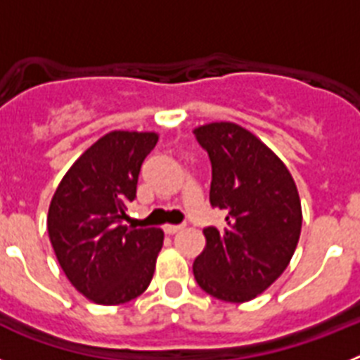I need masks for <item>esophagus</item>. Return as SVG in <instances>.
Segmentation results:
<instances>
[{
    "label": "esophagus",
    "instance_id": "1",
    "mask_svg": "<svg viewBox=\"0 0 360 360\" xmlns=\"http://www.w3.org/2000/svg\"><path fill=\"white\" fill-rule=\"evenodd\" d=\"M182 229H184V225H165L164 232L165 234H176V232H180Z\"/></svg>",
    "mask_w": 360,
    "mask_h": 360
}]
</instances>
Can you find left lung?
<instances>
[{
  "label": "left lung",
  "mask_w": 360,
  "mask_h": 360,
  "mask_svg": "<svg viewBox=\"0 0 360 360\" xmlns=\"http://www.w3.org/2000/svg\"><path fill=\"white\" fill-rule=\"evenodd\" d=\"M195 136L212 165V207L225 227L203 229L205 249L193 272L202 290L229 303L250 301L285 272L297 247L303 212L287 165L249 129L211 122Z\"/></svg>",
  "instance_id": "left-lung-1"
}]
</instances>
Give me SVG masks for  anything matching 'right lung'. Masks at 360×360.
I'll list each match as a JSON object with an SVG mask.
<instances>
[{
    "mask_svg": "<svg viewBox=\"0 0 360 360\" xmlns=\"http://www.w3.org/2000/svg\"><path fill=\"white\" fill-rule=\"evenodd\" d=\"M157 142L151 131L106 133L73 162L50 202L46 227L57 262L97 304L128 303L153 279L164 232L124 219L142 162Z\"/></svg>",
    "mask_w": 360,
    "mask_h": 360,
    "instance_id": "obj_1",
    "label": "right lung"
}]
</instances>
